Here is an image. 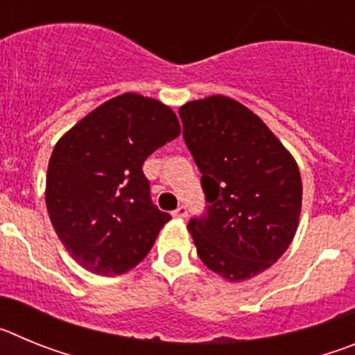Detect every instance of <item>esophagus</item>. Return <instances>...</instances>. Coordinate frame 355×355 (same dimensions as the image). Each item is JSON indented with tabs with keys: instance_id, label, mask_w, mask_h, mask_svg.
Returning <instances> with one entry per match:
<instances>
[{
	"instance_id": "1",
	"label": "esophagus",
	"mask_w": 355,
	"mask_h": 355,
	"mask_svg": "<svg viewBox=\"0 0 355 355\" xmlns=\"http://www.w3.org/2000/svg\"><path fill=\"white\" fill-rule=\"evenodd\" d=\"M172 215H174L175 218H187V216H188V209H187V206H180V208L175 209V211L172 213Z\"/></svg>"
}]
</instances>
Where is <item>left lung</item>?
<instances>
[{
    "label": "left lung",
    "instance_id": "obj_1",
    "mask_svg": "<svg viewBox=\"0 0 355 355\" xmlns=\"http://www.w3.org/2000/svg\"><path fill=\"white\" fill-rule=\"evenodd\" d=\"M206 196L188 229L200 261L229 283L261 274L299 227L302 180L286 147L247 106L209 96L180 108Z\"/></svg>",
    "mask_w": 355,
    "mask_h": 355
}]
</instances>
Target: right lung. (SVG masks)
<instances>
[{"label":"right lung","mask_w":355,"mask_h":355,"mask_svg":"<svg viewBox=\"0 0 355 355\" xmlns=\"http://www.w3.org/2000/svg\"><path fill=\"white\" fill-rule=\"evenodd\" d=\"M180 133L167 105L126 92L97 106L56 142L46 206L60 241L85 270L124 274L149 254L171 215L153 205L142 165Z\"/></svg>","instance_id":"right-lung-1"}]
</instances>
